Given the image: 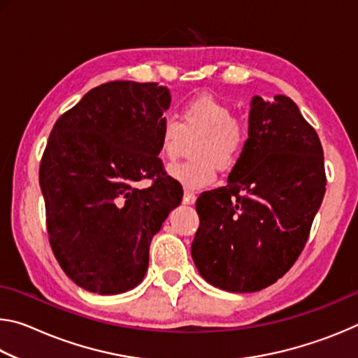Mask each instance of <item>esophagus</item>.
<instances>
[{
	"label": "esophagus",
	"instance_id": "1",
	"mask_svg": "<svg viewBox=\"0 0 358 358\" xmlns=\"http://www.w3.org/2000/svg\"><path fill=\"white\" fill-rule=\"evenodd\" d=\"M183 202L185 203H194V202H196V194H194L191 189H185Z\"/></svg>",
	"mask_w": 358,
	"mask_h": 358
}]
</instances>
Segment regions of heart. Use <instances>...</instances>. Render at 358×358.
Instances as JSON below:
<instances>
[{"label":"heart","instance_id":"obj_1","mask_svg":"<svg viewBox=\"0 0 358 358\" xmlns=\"http://www.w3.org/2000/svg\"><path fill=\"white\" fill-rule=\"evenodd\" d=\"M178 118L180 121L167 117L159 128V155L164 159L175 161L187 141L203 136L194 147L197 159L169 169L181 185L192 189L207 187L216 181L217 167L230 171L238 164L248 147L250 131L243 120L234 117V108L227 102L211 94H199L185 102Z\"/></svg>","mask_w":358,"mask_h":358}]
</instances>
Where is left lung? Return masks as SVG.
<instances>
[{
    "label": "left lung",
    "instance_id": "8db88e82",
    "mask_svg": "<svg viewBox=\"0 0 358 358\" xmlns=\"http://www.w3.org/2000/svg\"><path fill=\"white\" fill-rule=\"evenodd\" d=\"M316 129L287 96H256L250 141L229 183L199 196L191 256L229 292H256L287 273L305 248L325 194Z\"/></svg>",
    "mask_w": 358,
    "mask_h": 358
}]
</instances>
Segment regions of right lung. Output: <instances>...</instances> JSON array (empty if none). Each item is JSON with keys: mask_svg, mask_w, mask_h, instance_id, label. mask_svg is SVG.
I'll return each mask as SVG.
<instances>
[{"mask_svg": "<svg viewBox=\"0 0 358 358\" xmlns=\"http://www.w3.org/2000/svg\"><path fill=\"white\" fill-rule=\"evenodd\" d=\"M171 101L169 88L155 82H107L66 110L48 136L39 166L48 241L85 290L136 287L151 238L181 203L183 187L157 156ZM141 179L150 186L138 190Z\"/></svg>", "mask_w": 358, "mask_h": 358, "instance_id": "1", "label": "right lung"}]
</instances>
